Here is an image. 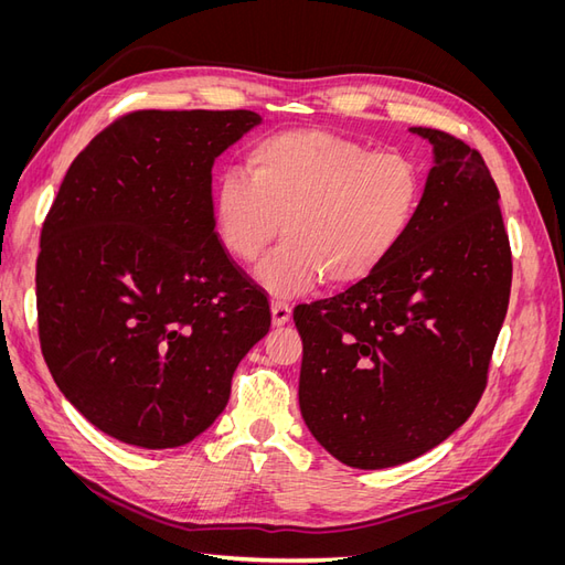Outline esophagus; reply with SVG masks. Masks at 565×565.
<instances>
[{
  "mask_svg": "<svg viewBox=\"0 0 565 565\" xmlns=\"http://www.w3.org/2000/svg\"><path fill=\"white\" fill-rule=\"evenodd\" d=\"M270 316H273V324L280 328V324L289 322V318H292V309H289V303L276 301V303H270Z\"/></svg>",
  "mask_w": 565,
  "mask_h": 565,
  "instance_id": "esophagus-1",
  "label": "esophagus"
}]
</instances>
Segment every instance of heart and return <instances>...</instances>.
<instances>
[{
    "instance_id": "obj_1",
    "label": "heart",
    "mask_w": 565,
    "mask_h": 565,
    "mask_svg": "<svg viewBox=\"0 0 565 565\" xmlns=\"http://www.w3.org/2000/svg\"><path fill=\"white\" fill-rule=\"evenodd\" d=\"M247 174L228 169L212 188V224L235 262L254 264L266 295L295 299L322 278L332 287L377 273L413 228L422 174L403 152H370L322 129L273 134L247 152Z\"/></svg>"
}]
</instances>
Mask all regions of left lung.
<instances>
[{"mask_svg": "<svg viewBox=\"0 0 565 565\" xmlns=\"http://www.w3.org/2000/svg\"><path fill=\"white\" fill-rule=\"evenodd\" d=\"M409 131L434 164L407 237L363 282L295 311L301 417L353 469L405 465L469 419L509 306V237L483 158L446 131Z\"/></svg>", "mask_w": 565, "mask_h": 565, "instance_id": "obj_1", "label": "left lung"}]
</instances>
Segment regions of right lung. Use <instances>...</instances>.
Here are the masks:
<instances>
[{
	"label": "right lung",
	"mask_w": 565,
	"mask_h": 565,
	"mask_svg": "<svg viewBox=\"0 0 565 565\" xmlns=\"http://www.w3.org/2000/svg\"><path fill=\"white\" fill-rule=\"evenodd\" d=\"M262 122L252 110L131 113L79 152L51 204L38 259L44 361L119 443L195 440L268 334L266 297L212 224V167Z\"/></svg>",
	"instance_id": "1"
}]
</instances>
